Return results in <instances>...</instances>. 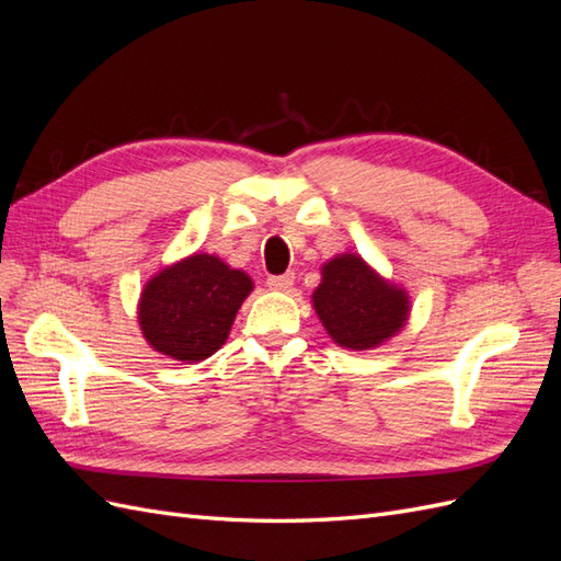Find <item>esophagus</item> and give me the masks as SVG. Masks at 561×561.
I'll return each mask as SVG.
<instances>
[{"instance_id":"esophagus-1","label":"esophagus","mask_w":561,"mask_h":561,"mask_svg":"<svg viewBox=\"0 0 561 561\" xmlns=\"http://www.w3.org/2000/svg\"><path fill=\"white\" fill-rule=\"evenodd\" d=\"M266 285H268V290H278V293H285V290H290V287L295 285V274L268 276V278H266Z\"/></svg>"}]
</instances>
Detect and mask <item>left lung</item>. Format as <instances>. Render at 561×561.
<instances>
[{
  "label": "left lung",
  "instance_id": "left-lung-1",
  "mask_svg": "<svg viewBox=\"0 0 561 561\" xmlns=\"http://www.w3.org/2000/svg\"><path fill=\"white\" fill-rule=\"evenodd\" d=\"M313 307L339 346L363 351L379 346L404 325L410 299L379 278L358 254H342L322 266Z\"/></svg>",
  "mask_w": 561,
  "mask_h": 561
}]
</instances>
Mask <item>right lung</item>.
Returning a JSON list of instances; mask_svg holds the SVG:
<instances>
[{
	"instance_id": "add662e5",
	"label": "right lung",
	"mask_w": 561,
	"mask_h": 561,
	"mask_svg": "<svg viewBox=\"0 0 561 561\" xmlns=\"http://www.w3.org/2000/svg\"><path fill=\"white\" fill-rule=\"evenodd\" d=\"M252 293L243 271L213 254H192L151 278L140 297V328L151 348L198 363L227 342L233 318Z\"/></svg>"
}]
</instances>
